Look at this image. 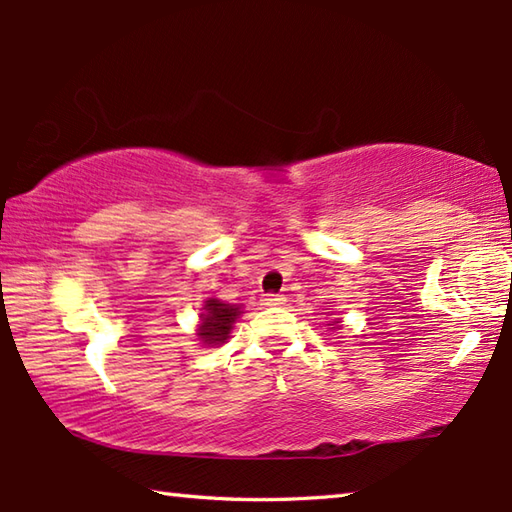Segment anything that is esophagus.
I'll list each match as a JSON object with an SVG mask.
<instances>
[{"label":"esophagus","mask_w":512,"mask_h":512,"mask_svg":"<svg viewBox=\"0 0 512 512\" xmlns=\"http://www.w3.org/2000/svg\"><path fill=\"white\" fill-rule=\"evenodd\" d=\"M262 302H264L266 307H275V305H282L284 298L277 296V293H266V296L262 298Z\"/></svg>","instance_id":"1"}]
</instances>
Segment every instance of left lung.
I'll use <instances>...</instances> for the list:
<instances>
[{
  "instance_id": "1",
  "label": "left lung",
  "mask_w": 512,
  "mask_h": 512,
  "mask_svg": "<svg viewBox=\"0 0 512 512\" xmlns=\"http://www.w3.org/2000/svg\"><path fill=\"white\" fill-rule=\"evenodd\" d=\"M334 325H336V320H334Z\"/></svg>"
}]
</instances>
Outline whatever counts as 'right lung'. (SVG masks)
<instances>
[{
  "label": "right lung",
  "mask_w": 512,
  "mask_h": 512,
  "mask_svg": "<svg viewBox=\"0 0 512 512\" xmlns=\"http://www.w3.org/2000/svg\"><path fill=\"white\" fill-rule=\"evenodd\" d=\"M241 316L239 305H225L216 298H207L201 314V325H198V339L205 345H221L230 339L232 325Z\"/></svg>",
  "instance_id": "right-lung-1"
}]
</instances>
